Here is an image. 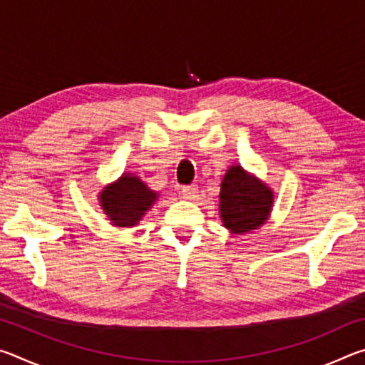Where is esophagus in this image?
<instances>
[{
	"label": "esophagus",
	"instance_id": "1",
	"mask_svg": "<svg viewBox=\"0 0 365 365\" xmlns=\"http://www.w3.org/2000/svg\"><path fill=\"white\" fill-rule=\"evenodd\" d=\"M182 193H183L185 200H188V201L195 200L196 193H197V187H196V185H190V187H185V188L182 190Z\"/></svg>",
	"mask_w": 365,
	"mask_h": 365
}]
</instances>
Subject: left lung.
Segmentation results:
<instances>
[{"label": "left lung", "mask_w": 365, "mask_h": 365, "mask_svg": "<svg viewBox=\"0 0 365 365\" xmlns=\"http://www.w3.org/2000/svg\"><path fill=\"white\" fill-rule=\"evenodd\" d=\"M274 190L255 174L233 164L220 183L219 214L222 225L233 235L250 233L269 220Z\"/></svg>", "instance_id": "left-lung-1"}]
</instances>
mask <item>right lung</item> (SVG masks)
Segmentation results:
<instances>
[{"label": "right lung", "instance_id": "add662e5", "mask_svg": "<svg viewBox=\"0 0 365 365\" xmlns=\"http://www.w3.org/2000/svg\"><path fill=\"white\" fill-rule=\"evenodd\" d=\"M158 200V191L151 190L138 175L130 172H123L117 180L108 183L98 193L103 212L110 224L119 228L137 227Z\"/></svg>", "mask_w": 365, "mask_h": 365}]
</instances>
